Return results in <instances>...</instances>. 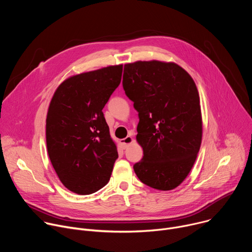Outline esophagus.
<instances>
[{"mask_svg":"<svg viewBox=\"0 0 252 252\" xmlns=\"http://www.w3.org/2000/svg\"><path fill=\"white\" fill-rule=\"evenodd\" d=\"M132 141H133V139H132L131 136H126V137L121 139V146H122V148H123L124 150H126Z\"/></svg>","mask_w":252,"mask_h":252,"instance_id":"obj_1","label":"esophagus"}]
</instances>
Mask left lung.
Segmentation results:
<instances>
[{"instance_id":"obj_1","label":"left lung","mask_w":252,"mask_h":252,"mask_svg":"<svg viewBox=\"0 0 252 252\" xmlns=\"http://www.w3.org/2000/svg\"><path fill=\"white\" fill-rule=\"evenodd\" d=\"M123 87L138 113L136 140L143 150L133 164L139 181L170 190L189 173L198 154L202 122L192 78L174 63L125 64Z\"/></svg>"}]
</instances>
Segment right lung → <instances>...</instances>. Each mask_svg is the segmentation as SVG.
Listing matches in <instances>:
<instances>
[{
	"label": "right lung",
	"mask_w": 252,
	"mask_h": 252,
	"mask_svg": "<svg viewBox=\"0 0 252 252\" xmlns=\"http://www.w3.org/2000/svg\"><path fill=\"white\" fill-rule=\"evenodd\" d=\"M122 74L119 64L70 77L51 100L48 154L62 184L75 193H94L110 181L119 155L102 109Z\"/></svg>",
	"instance_id": "1"
}]
</instances>
